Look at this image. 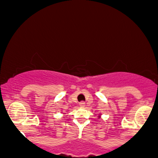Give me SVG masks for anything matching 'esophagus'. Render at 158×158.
I'll list each match as a JSON object with an SVG mask.
<instances>
[{
	"instance_id": "34e87169",
	"label": "esophagus",
	"mask_w": 158,
	"mask_h": 158,
	"mask_svg": "<svg viewBox=\"0 0 158 158\" xmlns=\"http://www.w3.org/2000/svg\"><path fill=\"white\" fill-rule=\"evenodd\" d=\"M80 106L81 107H85V102H80Z\"/></svg>"
}]
</instances>
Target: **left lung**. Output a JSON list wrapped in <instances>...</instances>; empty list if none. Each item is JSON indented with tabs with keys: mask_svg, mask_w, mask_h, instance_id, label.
Here are the masks:
<instances>
[{
	"mask_svg": "<svg viewBox=\"0 0 158 158\" xmlns=\"http://www.w3.org/2000/svg\"><path fill=\"white\" fill-rule=\"evenodd\" d=\"M101 114H99V116H98V118H101Z\"/></svg>",
	"mask_w": 158,
	"mask_h": 158,
	"instance_id": "8db88e82",
	"label": "left lung"
}]
</instances>
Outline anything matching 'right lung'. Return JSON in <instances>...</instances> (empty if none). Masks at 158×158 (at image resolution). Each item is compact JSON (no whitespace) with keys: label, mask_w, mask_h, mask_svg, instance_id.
I'll use <instances>...</instances> for the list:
<instances>
[{"label":"right lung","mask_w":158,"mask_h":158,"mask_svg":"<svg viewBox=\"0 0 158 158\" xmlns=\"http://www.w3.org/2000/svg\"><path fill=\"white\" fill-rule=\"evenodd\" d=\"M62 114H64V113H63V112H62Z\"/></svg>","instance_id":"right-lung-1"}]
</instances>
